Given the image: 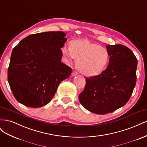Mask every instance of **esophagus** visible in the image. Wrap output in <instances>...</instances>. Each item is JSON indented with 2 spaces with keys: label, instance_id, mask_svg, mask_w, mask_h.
Masks as SVG:
<instances>
[{
  "label": "esophagus",
  "instance_id": "esophagus-1",
  "mask_svg": "<svg viewBox=\"0 0 147 147\" xmlns=\"http://www.w3.org/2000/svg\"><path fill=\"white\" fill-rule=\"evenodd\" d=\"M78 75V73L76 72V71H75V70H74L73 72H72V76H73V77L76 76V75Z\"/></svg>",
  "mask_w": 147,
  "mask_h": 147
}]
</instances>
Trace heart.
<instances>
[{"label":"heart","mask_w":147,"mask_h":147,"mask_svg":"<svg viewBox=\"0 0 147 147\" xmlns=\"http://www.w3.org/2000/svg\"><path fill=\"white\" fill-rule=\"evenodd\" d=\"M61 53L66 63L77 59L79 71L88 77L100 74L109 59V53L105 47L87 40H74L70 42V47H63Z\"/></svg>","instance_id":"b5f03b06"}]
</instances>
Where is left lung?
<instances>
[{
  "mask_svg": "<svg viewBox=\"0 0 147 147\" xmlns=\"http://www.w3.org/2000/svg\"><path fill=\"white\" fill-rule=\"evenodd\" d=\"M109 53L107 67L100 75L86 78L80 104L90 112L99 115L111 113L125 105L136 83L137 59L127 47L106 46Z\"/></svg>",
  "mask_w": 147,
  "mask_h": 147,
  "instance_id": "8db88e82",
  "label": "left lung"
}]
</instances>
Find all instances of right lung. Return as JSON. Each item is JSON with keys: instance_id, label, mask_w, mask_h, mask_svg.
<instances>
[{"instance_id": "add662e5", "label": "right lung", "mask_w": 147, "mask_h": 147, "mask_svg": "<svg viewBox=\"0 0 147 147\" xmlns=\"http://www.w3.org/2000/svg\"><path fill=\"white\" fill-rule=\"evenodd\" d=\"M66 34L52 31L30 35L13 48L8 82L17 101L32 108L46 105L72 69L61 62Z\"/></svg>"}]
</instances>
